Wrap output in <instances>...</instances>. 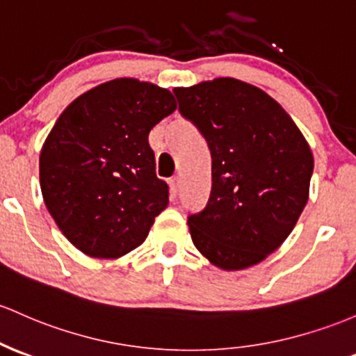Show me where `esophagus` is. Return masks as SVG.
Wrapping results in <instances>:
<instances>
[{
  "label": "esophagus",
  "instance_id": "1",
  "mask_svg": "<svg viewBox=\"0 0 356 356\" xmlns=\"http://www.w3.org/2000/svg\"><path fill=\"white\" fill-rule=\"evenodd\" d=\"M169 184H170V196L175 197L179 194V187H181V179H179V177L170 179Z\"/></svg>",
  "mask_w": 356,
  "mask_h": 356
}]
</instances>
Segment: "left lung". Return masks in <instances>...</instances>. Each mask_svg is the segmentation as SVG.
<instances>
[{"label": "left lung", "mask_w": 356, "mask_h": 356, "mask_svg": "<svg viewBox=\"0 0 356 356\" xmlns=\"http://www.w3.org/2000/svg\"><path fill=\"white\" fill-rule=\"evenodd\" d=\"M174 95L213 160L208 204L187 216L191 238L222 270L252 267L284 243L306 206L311 148L286 109L243 81L218 77Z\"/></svg>", "instance_id": "obj_1"}]
</instances>
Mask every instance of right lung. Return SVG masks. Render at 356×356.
Instances as JSON below:
<instances>
[{
	"instance_id": "1",
	"label": "right lung",
	"mask_w": 356,
	"mask_h": 356,
	"mask_svg": "<svg viewBox=\"0 0 356 356\" xmlns=\"http://www.w3.org/2000/svg\"><path fill=\"white\" fill-rule=\"evenodd\" d=\"M167 89L115 79L74 99L40 152V189L70 243L95 259H118L145 241L169 204L148 134L175 111Z\"/></svg>"
}]
</instances>
